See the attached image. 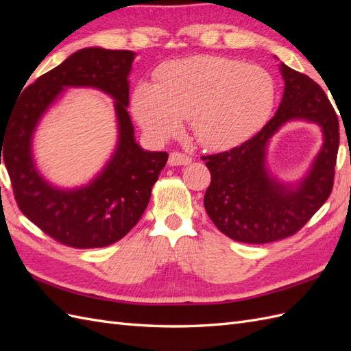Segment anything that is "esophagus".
I'll list each match as a JSON object with an SVG mask.
<instances>
[{"mask_svg":"<svg viewBox=\"0 0 351 351\" xmlns=\"http://www.w3.org/2000/svg\"><path fill=\"white\" fill-rule=\"evenodd\" d=\"M192 162V158L182 154V152H171L169 154V159H168V164L171 167H178V165H187Z\"/></svg>","mask_w":351,"mask_h":351,"instance_id":"34e87169","label":"esophagus"}]
</instances>
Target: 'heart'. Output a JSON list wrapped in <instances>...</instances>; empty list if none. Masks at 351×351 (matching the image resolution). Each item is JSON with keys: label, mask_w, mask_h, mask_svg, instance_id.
I'll use <instances>...</instances> for the list:
<instances>
[{"label": "heart", "mask_w": 351, "mask_h": 351, "mask_svg": "<svg viewBox=\"0 0 351 351\" xmlns=\"http://www.w3.org/2000/svg\"><path fill=\"white\" fill-rule=\"evenodd\" d=\"M275 97V82L265 69L227 57L195 56L165 62L156 70L155 83H137L132 108L156 141L177 134L189 117L200 145L227 149L262 129Z\"/></svg>", "instance_id": "1"}]
</instances>
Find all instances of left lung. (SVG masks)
Returning <instances> with one entry per match:
<instances>
[{"mask_svg":"<svg viewBox=\"0 0 351 351\" xmlns=\"http://www.w3.org/2000/svg\"><path fill=\"white\" fill-rule=\"evenodd\" d=\"M280 71L282 99L263 129L237 147L202 158L210 171L204 199L208 215L221 232L241 243L293 236L325 204L334 184L339 129L332 105L309 76L284 62ZM291 121L319 125L323 146L302 179L282 182L271 174L266 155L271 137Z\"/></svg>","mask_w":351,"mask_h":351,"instance_id":"8db88e82","label":"left lung"}]
</instances>
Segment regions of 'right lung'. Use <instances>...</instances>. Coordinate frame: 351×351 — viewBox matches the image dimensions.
<instances>
[{
	"mask_svg": "<svg viewBox=\"0 0 351 351\" xmlns=\"http://www.w3.org/2000/svg\"><path fill=\"white\" fill-rule=\"evenodd\" d=\"M133 51L99 47L74 52L23 90L0 132L1 155L20 210L57 241L77 249L119 241L141 219L152 186L168 154L145 151L136 142L129 108ZM69 87L97 88L114 99L117 143L101 171L89 184L60 188L37 168L33 139L40 120ZM3 154H1V151Z\"/></svg>",
	"mask_w": 351,
	"mask_h": 351,
	"instance_id": "obj_1",
	"label": "right lung"
}]
</instances>
